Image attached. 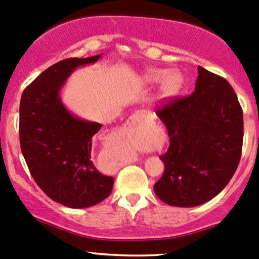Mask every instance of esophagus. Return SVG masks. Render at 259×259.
<instances>
[{
	"instance_id": "1",
	"label": "esophagus",
	"mask_w": 259,
	"mask_h": 259,
	"mask_svg": "<svg viewBox=\"0 0 259 259\" xmlns=\"http://www.w3.org/2000/svg\"><path fill=\"white\" fill-rule=\"evenodd\" d=\"M143 119H152L151 113L147 112V110H138V112H135L134 114L132 115L130 121H132V123H136V121L143 120Z\"/></svg>"
}]
</instances>
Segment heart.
<instances>
[{"label":"heart","instance_id":"obj_1","mask_svg":"<svg viewBox=\"0 0 259 259\" xmlns=\"http://www.w3.org/2000/svg\"><path fill=\"white\" fill-rule=\"evenodd\" d=\"M144 84H158L157 97L161 101H169L180 95L184 86V77L180 71L164 69H149L141 75Z\"/></svg>","mask_w":259,"mask_h":259}]
</instances>
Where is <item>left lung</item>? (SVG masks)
I'll return each mask as SVG.
<instances>
[{"label": "left lung", "instance_id": "8db88e82", "mask_svg": "<svg viewBox=\"0 0 259 259\" xmlns=\"http://www.w3.org/2000/svg\"><path fill=\"white\" fill-rule=\"evenodd\" d=\"M195 90L158 108L169 147L160 160L163 176L153 190L163 203L192 208L217 197L227 186L242 151L243 114L225 78L198 66Z\"/></svg>", "mask_w": 259, "mask_h": 259}]
</instances>
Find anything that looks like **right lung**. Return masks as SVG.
<instances>
[{"label":"right lung","instance_id":"obj_1","mask_svg":"<svg viewBox=\"0 0 259 259\" xmlns=\"http://www.w3.org/2000/svg\"><path fill=\"white\" fill-rule=\"evenodd\" d=\"M102 54L56 62L24 90L19 106V140L30 175L50 199L67 208H90L104 200L114 184L91 160L92 138L102 124L73 115L60 93L77 67Z\"/></svg>","mask_w":259,"mask_h":259}]
</instances>
